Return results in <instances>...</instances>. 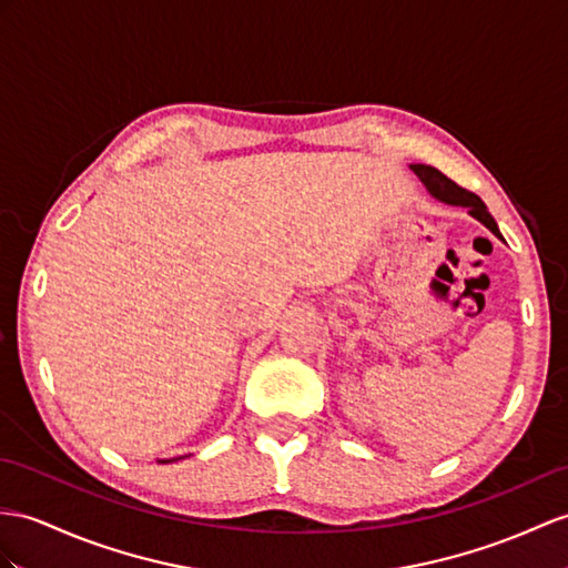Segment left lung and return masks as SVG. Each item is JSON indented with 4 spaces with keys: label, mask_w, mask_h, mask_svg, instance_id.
Here are the masks:
<instances>
[{
    "label": "left lung",
    "mask_w": 568,
    "mask_h": 568,
    "mask_svg": "<svg viewBox=\"0 0 568 568\" xmlns=\"http://www.w3.org/2000/svg\"><path fill=\"white\" fill-rule=\"evenodd\" d=\"M409 169L417 173V178L422 180V183L426 185V190L432 192V195L440 202L446 204H453V206H467V212L473 214L477 221H481L484 226H487L494 236L501 239V231L499 226H496L494 216L489 214L487 204H484L475 192H469L465 187H460L458 183H453V180L448 175L440 173L438 169H434V165H424V163H412Z\"/></svg>",
    "instance_id": "1"
}]
</instances>
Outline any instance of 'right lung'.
Returning a JSON list of instances; mask_svg holds the SVG:
<instances>
[{
  "label": "right lung",
  "instance_id": "right-lung-1",
  "mask_svg": "<svg viewBox=\"0 0 568 568\" xmlns=\"http://www.w3.org/2000/svg\"><path fill=\"white\" fill-rule=\"evenodd\" d=\"M161 463H169V460H161Z\"/></svg>",
  "mask_w": 568,
  "mask_h": 568
}]
</instances>
